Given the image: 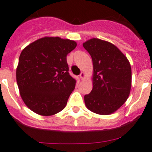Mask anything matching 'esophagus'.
Listing matches in <instances>:
<instances>
[{
    "label": "esophagus",
    "mask_w": 152,
    "mask_h": 152,
    "mask_svg": "<svg viewBox=\"0 0 152 152\" xmlns=\"http://www.w3.org/2000/svg\"><path fill=\"white\" fill-rule=\"evenodd\" d=\"M79 77H80V79H82V80H83V79L85 78V73H84V72H82L81 74L79 75Z\"/></svg>",
    "instance_id": "obj_1"
}]
</instances>
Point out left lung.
I'll return each instance as SVG.
<instances>
[{
    "label": "left lung",
    "instance_id": "1",
    "mask_svg": "<svg viewBox=\"0 0 152 152\" xmlns=\"http://www.w3.org/2000/svg\"><path fill=\"white\" fill-rule=\"evenodd\" d=\"M93 60V89L85 96L87 108L110 115L126 102L132 87V69L126 56L114 44L98 38L83 43Z\"/></svg>",
    "mask_w": 152,
    "mask_h": 152
}]
</instances>
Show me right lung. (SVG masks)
<instances>
[{
    "label": "right lung",
    "mask_w": 152,
    "mask_h": 152,
    "mask_svg": "<svg viewBox=\"0 0 152 152\" xmlns=\"http://www.w3.org/2000/svg\"><path fill=\"white\" fill-rule=\"evenodd\" d=\"M77 45L59 37H44L21 52L16 69L20 95L25 104L39 115L62 111L76 80L69 75L67 55Z\"/></svg>",
    "instance_id": "right-lung-1"
}]
</instances>
